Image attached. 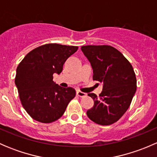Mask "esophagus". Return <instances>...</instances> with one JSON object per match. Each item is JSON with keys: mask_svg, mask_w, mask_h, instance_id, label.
<instances>
[{"mask_svg": "<svg viewBox=\"0 0 157 157\" xmlns=\"http://www.w3.org/2000/svg\"><path fill=\"white\" fill-rule=\"evenodd\" d=\"M77 95L78 96H80V97H84V96H86V93H83L81 91H77Z\"/></svg>", "mask_w": 157, "mask_h": 157, "instance_id": "obj_1", "label": "esophagus"}]
</instances>
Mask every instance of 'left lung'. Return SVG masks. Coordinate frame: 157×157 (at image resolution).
Returning a JSON list of instances; mask_svg holds the SVG:
<instances>
[{"instance_id": "left-lung-1", "label": "left lung", "mask_w": 157, "mask_h": 157, "mask_svg": "<svg viewBox=\"0 0 157 157\" xmlns=\"http://www.w3.org/2000/svg\"><path fill=\"white\" fill-rule=\"evenodd\" d=\"M81 50L91 64L93 80L102 83L99 97L88 94L94 105L86 115L96 124H113L129 108L137 90L134 69L125 57L110 45H85Z\"/></svg>"}]
</instances>
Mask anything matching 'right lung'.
I'll return each mask as SVG.
<instances>
[{
	"mask_svg": "<svg viewBox=\"0 0 157 157\" xmlns=\"http://www.w3.org/2000/svg\"><path fill=\"white\" fill-rule=\"evenodd\" d=\"M77 46L46 44L33 49L17 68L15 84L23 108L36 121L51 123L61 118L76 91L53 81L60 74L66 60Z\"/></svg>",
	"mask_w": 157,
	"mask_h": 157,
	"instance_id": "1",
	"label": "right lung"
}]
</instances>
